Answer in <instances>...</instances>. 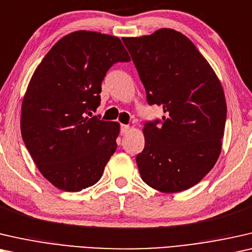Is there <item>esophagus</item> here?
Instances as JSON below:
<instances>
[{
  "instance_id": "34e87169",
  "label": "esophagus",
  "mask_w": 252,
  "mask_h": 252,
  "mask_svg": "<svg viewBox=\"0 0 252 252\" xmlns=\"http://www.w3.org/2000/svg\"><path fill=\"white\" fill-rule=\"evenodd\" d=\"M129 130H130V126H126V125H122L121 126V134H126Z\"/></svg>"
}]
</instances>
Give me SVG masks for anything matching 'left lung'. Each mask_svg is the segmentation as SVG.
Listing matches in <instances>:
<instances>
[{
	"mask_svg": "<svg viewBox=\"0 0 252 252\" xmlns=\"http://www.w3.org/2000/svg\"><path fill=\"white\" fill-rule=\"evenodd\" d=\"M122 41L147 102L165 113L144 126L145 147L136 158L141 179L162 193L189 189L220 154L227 115L221 84L193 42L175 30Z\"/></svg>",
	"mask_w": 252,
	"mask_h": 252,
	"instance_id": "8db88e82",
	"label": "left lung"
}]
</instances>
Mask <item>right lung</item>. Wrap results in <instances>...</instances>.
Returning a JSON list of instances; mask_svg holds the SVG:
<instances>
[{
	"label": "right lung",
	"mask_w": 252,
	"mask_h": 252,
	"mask_svg": "<svg viewBox=\"0 0 252 252\" xmlns=\"http://www.w3.org/2000/svg\"><path fill=\"white\" fill-rule=\"evenodd\" d=\"M130 62L119 37L77 31L51 48L32 76L20 129L37 169L57 189L80 192L101 178L115 153L118 122L92 112L115 63Z\"/></svg>",
	"instance_id": "right-lung-1"
}]
</instances>
